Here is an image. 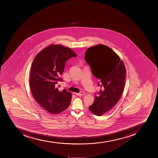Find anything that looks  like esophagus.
<instances>
[{
  "instance_id": "1",
  "label": "esophagus",
  "mask_w": 158,
  "mask_h": 158,
  "mask_svg": "<svg viewBox=\"0 0 158 158\" xmlns=\"http://www.w3.org/2000/svg\"><path fill=\"white\" fill-rule=\"evenodd\" d=\"M75 94L77 95V96H84L85 95V93L83 92H81L80 93H75Z\"/></svg>"
}]
</instances>
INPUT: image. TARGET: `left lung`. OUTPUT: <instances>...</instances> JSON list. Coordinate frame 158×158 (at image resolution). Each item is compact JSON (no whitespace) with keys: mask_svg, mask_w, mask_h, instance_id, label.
Segmentation results:
<instances>
[{"mask_svg":"<svg viewBox=\"0 0 158 158\" xmlns=\"http://www.w3.org/2000/svg\"><path fill=\"white\" fill-rule=\"evenodd\" d=\"M84 58L92 74L100 80L97 85L101 87L89 110L95 115L101 116L111 110L120 99L124 88L126 69L119 56L103 44L88 48Z\"/></svg>","mask_w":158,"mask_h":158,"instance_id":"8db88e82","label":"left lung"}]
</instances>
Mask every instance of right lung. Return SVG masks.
I'll return each instance as SVG.
<instances>
[{
  "instance_id": "right-lung-1",
  "label": "right lung",
  "mask_w": 158,
  "mask_h": 158,
  "mask_svg": "<svg viewBox=\"0 0 158 158\" xmlns=\"http://www.w3.org/2000/svg\"><path fill=\"white\" fill-rule=\"evenodd\" d=\"M77 55L71 48L61 45H50L40 52L32 62L30 85L32 95L47 111L57 114L69 106L72 94L66 89L59 90L58 82L66 61Z\"/></svg>"
}]
</instances>
